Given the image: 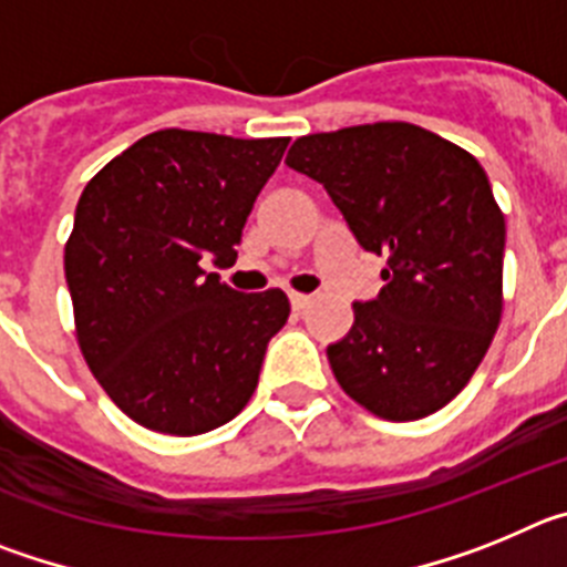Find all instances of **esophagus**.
Returning a JSON list of instances; mask_svg holds the SVG:
<instances>
[{
    "label": "esophagus",
    "mask_w": 567,
    "mask_h": 567,
    "mask_svg": "<svg viewBox=\"0 0 567 567\" xmlns=\"http://www.w3.org/2000/svg\"><path fill=\"white\" fill-rule=\"evenodd\" d=\"M289 300H292V309L295 312H303L307 307H312V295H303V292H292L289 295Z\"/></svg>",
    "instance_id": "obj_1"
}]
</instances>
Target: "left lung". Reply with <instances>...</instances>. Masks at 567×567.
I'll list each match as a JSON object with an SVG mask.
<instances>
[{
  "instance_id": "left-lung-1",
  "label": "left lung",
  "mask_w": 567,
  "mask_h": 567,
  "mask_svg": "<svg viewBox=\"0 0 567 567\" xmlns=\"http://www.w3.org/2000/svg\"><path fill=\"white\" fill-rule=\"evenodd\" d=\"M287 164L327 187L385 287L327 349L374 417L420 420L477 372L503 318L505 215L471 153L409 122L300 135Z\"/></svg>"
}]
</instances>
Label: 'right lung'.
<instances>
[{"instance_id":"1","label":"right lung","mask_w":567,"mask_h":567,"mask_svg":"<svg viewBox=\"0 0 567 567\" xmlns=\"http://www.w3.org/2000/svg\"><path fill=\"white\" fill-rule=\"evenodd\" d=\"M287 144L158 130L104 164L79 198L64 244L79 349L107 398L150 432H213L252 398L289 298L235 292L204 260L235 264Z\"/></svg>"}]
</instances>
